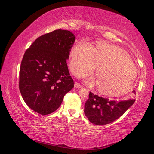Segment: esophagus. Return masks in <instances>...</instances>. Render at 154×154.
Instances as JSON below:
<instances>
[{"label": "esophagus", "instance_id": "esophagus-1", "mask_svg": "<svg viewBox=\"0 0 154 154\" xmlns=\"http://www.w3.org/2000/svg\"><path fill=\"white\" fill-rule=\"evenodd\" d=\"M75 87L77 88H82L83 86H82V85H80L79 83L75 82Z\"/></svg>", "mask_w": 154, "mask_h": 154}]
</instances>
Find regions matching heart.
I'll return each mask as SVG.
<instances>
[{
    "instance_id": "b5f03b06",
    "label": "heart",
    "mask_w": 154,
    "mask_h": 154,
    "mask_svg": "<svg viewBox=\"0 0 154 154\" xmlns=\"http://www.w3.org/2000/svg\"><path fill=\"white\" fill-rule=\"evenodd\" d=\"M70 68L76 76H82L96 67V85L101 94L111 97L126 94L137 76V69L123 49L106 42L94 48L79 42L71 51Z\"/></svg>"
}]
</instances>
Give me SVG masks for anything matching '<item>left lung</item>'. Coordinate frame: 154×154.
I'll return each mask as SVG.
<instances>
[{
  "label": "left lung",
  "instance_id": "1",
  "mask_svg": "<svg viewBox=\"0 0 154 154\" xmlns=\"http://www.w3.org/2000/svg\"><path fill=\"white\" fill-rule=\"evenodd\" d=\"M133 92L135 93L134 91ZM134 99L116 101L100 97L90 92L85 104L84 113L91 123L96 125L110 124L122 116L133 105Z\"/></svg>",
  "mask_w": 154,
  "mask_h": 154
}]
</instances>
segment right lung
Returning <instances> with one entry per match:
<instances>
[{"mask_svg":"<svg viewBox=\"0 0 154 154\" xmlns=\"http://www.w3.org/2000/svg\"><path fill=\"white\" fill-rule=\"evenodd\" d=\"M75 40L70 31L56 30L36 38L25 51L20 69V91L36 113H53L74 87L66 60Z\"/></svg>","mask_w":154,"mask_h":154,"instance_id":"obj_1","label":"right lung"}]
</instances>
